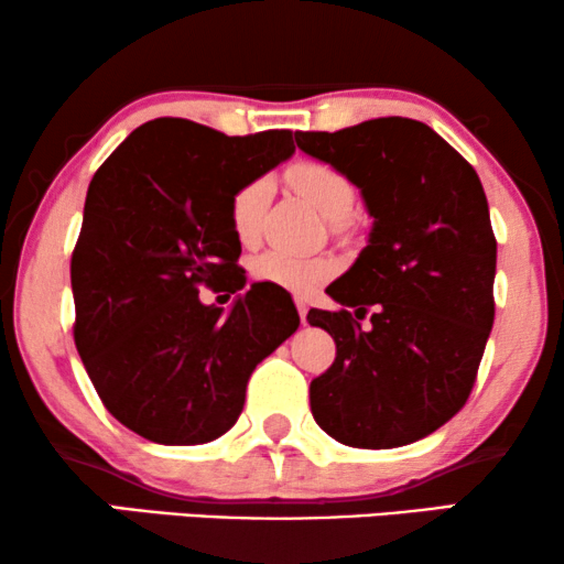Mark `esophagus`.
<instances>
[{"instance_id":"obj_1","label":"esophagus","mask_w":564,"mask_h":564,"mask_svg":"<svg viewBox=\"0 0 564 564\" xmlns=\"http://www.w3.org/2000/svg\"><path fill=\"white\" fill-rule=\"evenodd\" d=\"M295 305H297L300 321H303V326H305V323H307V300L305 297H295Z\"/></svg>"}]
</instances>
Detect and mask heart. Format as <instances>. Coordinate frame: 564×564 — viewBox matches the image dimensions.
Listing matches in <instances>:
<instances>
[{
	"instance_id": "obj_1",
	"label": "heart",
	"mask_w": 564,
	"mask_h": 564,
	"mask_svg": "<svg viewBox=\"0 0 564 564\" xmlns=\"http://www.w3.org/2000/svg\"><path fill=\"white\" fill-rule=\"evenodd\" d=\"M288 180L323 218L330 223H341L351 215L357 203V189L349 176L328 164L318 161H300L288 172ZM272 195V182L269 176H259L243 184L230 199V226L241 243H251L259 236L261 215ZM253 276L259 282H269L274 288L288 292H307L321 280L330 274V264L323 259H297L284 251H267L253 261Z\"/></svg>"
}]
</instances>
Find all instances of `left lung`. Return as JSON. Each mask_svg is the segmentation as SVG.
Wrapping results in <instances>:
<instances>
[{"mask_svg": "<svg viewBox=\"0 0 564 564\" xmlns=\"http://www.w3.org/2000/svg\"><path fill=\"white\" fill-rule=\"evenodd\" d=\"M295 141L349 176L375 218L357 261L326 290L341 311L307 313L336 341L334 365L311 382L313 419L357 449L413 444L467 403L496 318L480 176L411 118Z\"/></svg>", "mask_w": 564, "mask_h": 564, "instance_id": "obj_1", "label": "left lung"}]
</instances>
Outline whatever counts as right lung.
<instances>
[{
  "mask_svg": "<svg viewBox=\"0 0 564 564\" xmlns=\"http://www.w3.org/2000/svg\"><path fill=\"white\" fill-rule=\"evenodd\" d=\"M295 153L290 130L226 135L159 118L97 169L72 257L74 341L122 426L166 446L207 444L243 411L246 384L300 326L274 284L236 264L230 199ZM235 294L228 312L198 290Z\"/></svg>",
  "mask_w": 564,
  "mask_h": 564,
  "instance_id": "right-lung-1",
  "label": "right lung"
}]
</instances>
